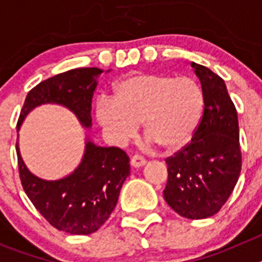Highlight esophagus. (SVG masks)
Wrapping results in <instances>:
<instances>
[{"label":"esophagus","instance_id":"1","mask_svg":"<svg viewBox=\"0 0 262 262\" xmlns=\"http://www.w3.org/2000/svg\"><path fill=\"white\" fill-rule=\"evenodd\" d=\"M129 164H131V166H134V168H140V166H143L145 164V160L143 159L142 156H139V155H134V156L131 157V160H129Z\"/></svg>","mask_w":262,"mask_h":262}]
</instances>
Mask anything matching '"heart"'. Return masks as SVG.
<instances>
[{
	"label": "heart",
	"mask_w": 262,
	"mask_h": 262,
	"mask_svg": "<svg viewBox=\"0 0 262 262\" xmlns=\"http://www.w3.org/2000/svg\"><path fill=\"white\" fill-rule=\"evenodd\" d=\"M203 93L186 76L139 73L115 86L114 97L97 101L96 117L113 140L122 143L134 135L136 124L165 152L190 142L203 113Z\"/></svg>",
	"instance_id": "b5f03b06"
}]
</instances>
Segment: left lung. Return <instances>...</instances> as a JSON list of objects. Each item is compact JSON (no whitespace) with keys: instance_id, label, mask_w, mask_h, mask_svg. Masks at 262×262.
<instances>
[{"instance_id":"1","label":"left lung","mask_w":262,"mask_h":262,"mask_svg":"<svg viewBox=\"0 0 262 262\" xmlns=\"http://www.w3.org/2000/svg\"><path fill=\"white\" fill-rule=\"evenodd\" d=\"M205 107L191 140L165 159L164 198L177 214L205 219L216 214L233 191L242 170L239 122L223 78L193 62Z\"/></svg>"}]
</instances>
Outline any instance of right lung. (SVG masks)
<instances>
[{"label":"right lung","instance_id":"add662e5","mask_svg":"<svg viewBox=\"0 0 262 262\" xmlns=\"http://www.w3.org/2000/svg\"><path fill=\"white\" fill-rule=\"evenodd\" d=\"M99 73H102L99 68H77L39 82L25 99L17 127L29 111L41 103L66 106L89 127L92 97ZM15 148L23 190L51 226L72 235H89L107 221L129 174L126 152L118 147H97L88 142L84 159L75 172L57 181H46L29 172L18 143Z\"/></svg>","mask_w":262,"mask_h":262}]
</instances>
